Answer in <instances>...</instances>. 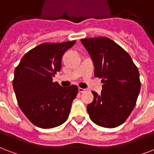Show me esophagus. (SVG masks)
<instances>
[{
	"instance_id": "1",
	"label": "esophagus",
	"mask_w": 154,
	"mask_h": 154,
	"mask_svg": "<svg viewBox=\"0 0 154 154\" xmlns=\"http://www.w3.org/2000/svg\"><path fill=\"white\" fill-rule=\"evenodd\" d=\"M78 91L80 92V93H83V92H86V89H83V88H81V87H79V88H78Z\"/></svg>"
}]
</instances>
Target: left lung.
Listing matches in <instances>:
<instances>
[{
    "label": "left lung",
    "mask_w": 154,
    "mask_h": 154,
    "mask_svg": "<svg viewBox=\"0 0 154 154\" xmlns=\"http://www.w3.org/2000/svg\"><path fill=\"white\" fill-rule=\"evenodd\" d=\"M81 42L93 60L94 77L103 83L101 94L92 91L94 100L87 105L90 118L98 126L117 127L135 108L140 91L139 70L129 54L108 37Z\"/></svg>",
    "instance_id": "obj_1"
}]
</instances>
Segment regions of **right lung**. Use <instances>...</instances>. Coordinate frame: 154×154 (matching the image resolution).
Here are the masks:
<instances>
[{"mask_svg":"<svg viewBox=\"0 0 154 154\" xmlns=\"http://www.w3.org/2000/svg\"><path fill=\"white\" fill-rule=\"evenodd\" d=\"M75 43H42L26 53L14 70L13 88L19 108L40 128L56 127L68 119L78 87H62L53 77L61 69L64 52Z\"/></svg>","mask_w":154,"mask_h":154,"instance_id":"1","label":"right lung"}]
</instances>
